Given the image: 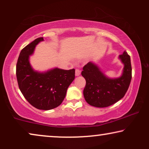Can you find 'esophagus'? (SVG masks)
I'll return each mask as SVG.
<instances>
[{
  "label": "esophagus",
  "mask_w": 149,
  "mask_h": 149,
  "mask_svg": "<svg viewBox=\"0 0 149 149\" xmlns=\"http://www.w3.org/2000/svg\"><path fill=\"white\" fill-rule=\"evenodd\" d=\"M80 74H81V71L79 70V69H76V70H75V76L78 77Z\"/></svg>",
  "instance_id": "obj_1"
}]
</instances>
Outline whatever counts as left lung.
<instances>
[{"label":"left lung","instance_id":"1","mask_svg":"<svg viewBox=\"0 0 149 149\" xmlns=\"http://www.w3.org/2000/svg\"><path fill=\"white\" fill-rule=\"evenodd\" d=\"M119 59L123 64L122 74L117 78H110L95 62H89L81 72L86 85L83 90L85 100L89 105L97 108L109 107L123 97L132 79L130 56L124 51Z\"/></svg>","mask_w":149,"mask_h":149}]
</instances>
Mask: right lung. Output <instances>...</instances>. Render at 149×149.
I'll return each mask as SVG.
<instances>
[{
    "label": "right lung",
    "instance_id": "1",
    "mask_svg": "<svg viewBox=\"0 0 149 149\" xmlns=\"http://www.w3.org/2000/svg\"><path fill=\"white\" fill-rule=\"evenodd\" d=\"M43 40L42 37L36 38L21 51L16 76L19 88L26 100L36 109L48 111L62 104L67 89L74 79L75 70L58 68L44 72L34 70L30 56L34 54L36 46Z\"/></svg>",
    "mask_w": 149,
    "mask_h": 149
}]
</instances>
